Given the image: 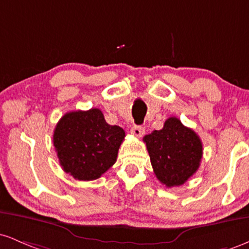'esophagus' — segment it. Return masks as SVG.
Listing matches in <instances>:
<instances>
[{
	"instance_id": "esophagus-1",
	"label": "esophagus",
	"mask_w": 249,
	"mask_h": 249,
	"mask_svg": "<svg viewBox=\"0 0 249 249\" xmlns=\"http://www.w3.org/2000/svg\"><path fill=\"white\" fill-rule=\"evenodd\" d=\"M130 132L134 137H142V133H144V128H142L141 125H132Z\"/></svg>"
}]
</instances>
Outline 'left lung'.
Masks as SVG:
<instances>
[{
  "label": "left lung",
  "instance_id": "left-lung-1",
  "mask_svg": "<svg viewBox=\"0 0 249 249\" xmlns=\"http://www.w3.org/2000/svg\"><path fill=\"white\" fill-rule=\"evenodd\" d=\"M157 179L166 187L180 186L198 171L202 142L192 128L170 117L161 130L144 137Z\"/></svg>",
  "mask_w": 249,
  "mask_h": 249
}]
</instances>
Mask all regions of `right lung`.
I'll list each match as a JSON object with an SVG mask.
<instances>
[{
  "label": "right lung",
  "instance_id": "1",
  "mask_svg": "<svg viewBox=\"0 0 249 249\" xmlns=\"http://www.w3.org/2000/svg\"><path fill=\"white\" fill-rule=\"evenodd\" d=\"M125 132L105 122L99 108L65 113L53 131V146L64 172L77 180L98 179L115 164Z\"/></svg>",
  "mask_w": 249,
  "mask_h": 249
}]
</instances>
